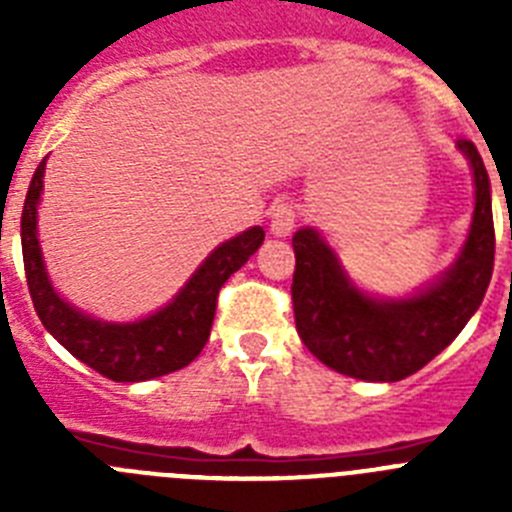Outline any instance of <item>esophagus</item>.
<instances>
[{
    "label": "esophagus",
    "mask_w": 512,
    "mask_h": 512,
    "mask_svg": "<svg viewBox=\"0 0 512 512\" xmlns=\"http://www.w3.org/2000/svg\"><path fill=\"white\" fill-rule=\"evenodd\" d=\"M295 207L287 205V202H279V205H274V210H271V220H269V230L271 235H277V238H284V235L292 233V228H295Z\"/></svg>",
    "instance_id": "esophagus-1"
}]
</instances>
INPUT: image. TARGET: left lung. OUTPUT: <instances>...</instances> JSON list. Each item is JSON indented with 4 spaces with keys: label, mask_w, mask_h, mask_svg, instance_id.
<instances>
[{
    "label": "left lung",
    "mask_w": 512,
    "mask_h": 512,
    "mask_svg": "<svg viewBox=\"0 0 512 512\" xmlns=\"http://www.w3.org/2000/svg\"><path fill=\"white\" fill-rule=\"evenodd\" d=\"M456 148L472 166V225L454 264L413 295L374 297L356 287L320 230L300 228L292 238L297 333L330 369L400 382L441 354L485 300L495 266L490 176L472 140H456Z\"/></svg>",
    "instance_id": "obj_1"
}]
</instances>
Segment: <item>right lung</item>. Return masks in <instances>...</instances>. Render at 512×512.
Listing matches in <instances>:
<instances>
[{
	"mask_svg": "<svg viewBox=\"0 0 512 512\" xmlns=\"http://www.w3.org/2000/svg\"><path fill=\"white\" fill-rule=\"evenodd\" d=\"M45 158L35 169L22 207V261L35 312L45 330L69 354L112 382H146L192 364L210 338L217 292L264 243V228L253 225L220 243L197 266L174 300L133 323H107L63 300L45 271L38 241V205Z\"/></svg>",
	"mask_w": 512,
	"mask_h": 512,
	"instance_id": "obj_1",
	"label": "right lung"
}]
</instances>
